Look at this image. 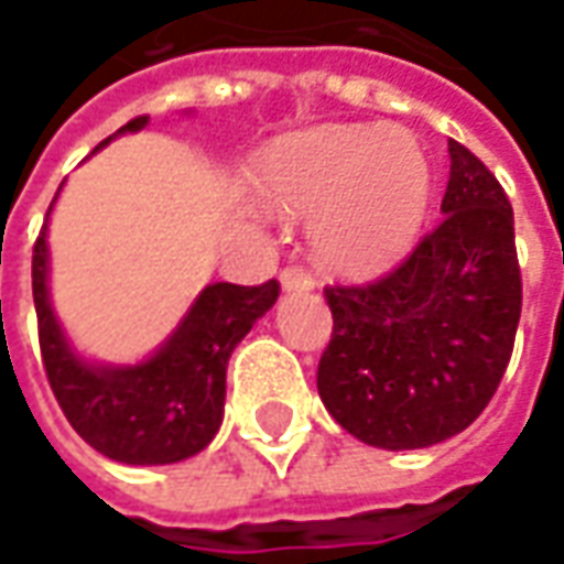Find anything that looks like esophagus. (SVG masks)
Here are the masks:
<instances>
[{
  "instance_id": "esophagus-1",
  "label": "esophagus",
  "mask_w": 564,
  "mask_h": 564,
  "mask_svg": "<svg viewBox=\"0 0 564 564\" xmlns=\"http://www.w3.org/2000/svg\"><path fill=\"white\" fill-rule=\"evenodd\" d=\"M281 283H283V290H312V286H315V278H312V271H308V268H302V264H290V268H283L281 271Z\"/></svg>"
}]
</instances>
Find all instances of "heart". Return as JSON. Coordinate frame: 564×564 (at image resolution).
<instances>
[{
    "label": "heart",
    "instance_id": "b5f03b06",
    "mask_svg": "<svg viewBox=\"0 0 564 564\" xmlns=\"http://www.w3.org/2000/svg\"><path fill=\"white\" fill-rule=\"evenodd\" d=\"M262 186L286 212H318L321 262L365 278L409 252L431 205L434 167L402 127H318L264 155Z\"/></svg>",
    "mask_w": 564,
    "mask_h": 564
}]
</instances>
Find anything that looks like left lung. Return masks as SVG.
Masks as SVG:
<instances>
[{"label":"left lung","instance_id":"left-lung-1","mask_svg":"<svg viewBox=\"0 0 564 564\" xmlns=\"http://www.w3.org/2000/svg\"><path fill=\"white\" fill-rule=\"evenodd\" d=\"M443 218L387 274L330 283L318 393L343 431L380 449L462 434L494 399L521 318V268L506 189L449 140Z\"/></svg>","mask_w":564,"mask_h":564}]
</instances>
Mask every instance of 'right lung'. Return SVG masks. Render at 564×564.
I'll use <instances>...</instances> for the list:
<instances>
[{
  "instance_id": "right-lung-1",
  "label": "right lung",
  "mask_w": 564,
  "mask_h": 564,
  "mask_svg": "<svg viewBox=\"0 0 564 564\" xmlns=\"http://www.w3.org/2000/svg\"><path fill=\"white\" fill-rule=\"evenodd\" d=\"M147 121V115L133 118L121 133L140 130ZM46 271L43 224L33 243L36 330L46 378L70 427L96 453L124 465H171L203 453L221 427L227 359L278 302L281 283H212L152 359L133 368H99L70 352L52 315Z\"/></svg>"
}]
</instances>
